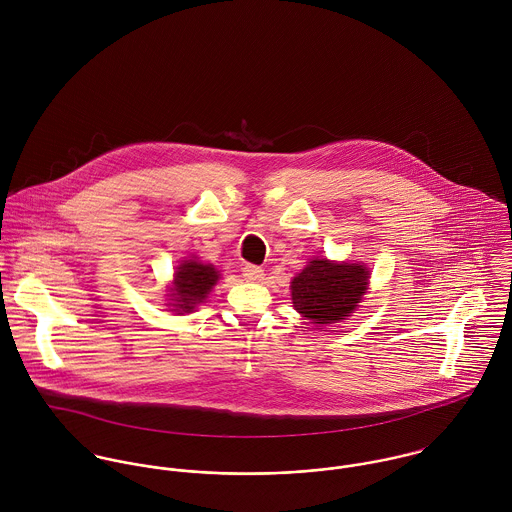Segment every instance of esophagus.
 <instances>
[{
	"mask_svg": "<svg viewBox=\"0 0 512 512\" xmlns=\"http://www.w3.org/2000/svg\"><path fill=\"white\" fill-rule=\"evenodd\" d=\"M242 276H244L248 282H262V280H264V270L258 268V266H244Z\"/></svg>",
	"mask_w": 512,
	"mask_h": 512,
	"instance_id": "obj_1",
	"label": "esophagus"
}]
</instances>
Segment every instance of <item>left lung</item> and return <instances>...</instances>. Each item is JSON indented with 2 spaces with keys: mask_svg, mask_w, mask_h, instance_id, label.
Returning a JSON list of instances; mask_svg holds the SVG:
<instances>
[{
  "mask_svg": "<svg viewBox=\"0 0 512 512\" xmlns=\"http://www.w3.org/2000/svg\"><path fill=\"white\" fill-rule=\"evenodd\" d=\"M368 278L365 264L315 258L292 280L293 307L317 327L339 323L355 313Z\"/></svg>",
  "mask_w": 512,
  "mask_h": 512,
  "instance_id": "8db88e82",
  "label": "left lung"
}]
</instances>
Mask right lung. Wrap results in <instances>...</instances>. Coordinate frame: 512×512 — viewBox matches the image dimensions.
Wrapping results in <instances>:
<instances>
[{
    "instance_id": "obj_1",
    "label": "right lung",
    "mask_w": 512,
    "mask_h": 512,
    "mask_svg": "<svg viewBox=\"0 0 512 512\" xmlns=\"http://www.w3.org/2000/svg\"><path fill=\"white\" fill-rule=\"evenodd\" d=\"M219 270L213 264H203L197 258L183 260L173 278V286L169 288V305L171 311L183 315L191 313L199 303L207 299L213 292V286L219 282Z\"/></svg>"
}]
</instances>
